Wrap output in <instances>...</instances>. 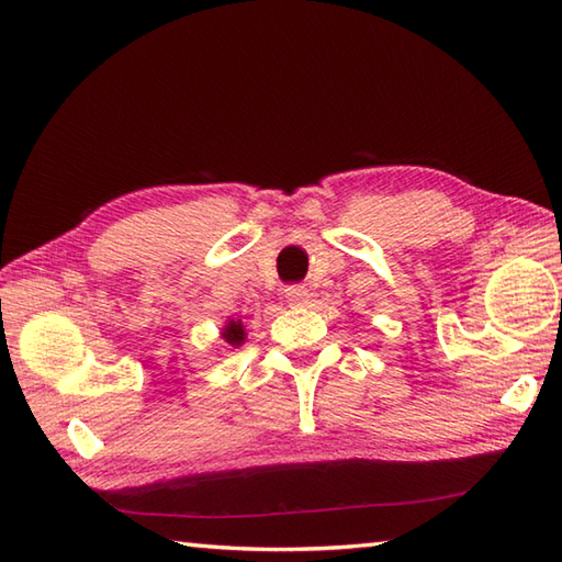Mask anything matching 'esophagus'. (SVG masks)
Returning a JSON list of instances; mask_svg holds the SVG:
<instances>
[{"label":"esophagus","instance_id":"obj_1","mask_svg":"<svg viewBox=\"0 0 562 562\" xmlns=\"http://www.w3.org/2000/svg\"><path fill=\"white\" fill-rule=\"evenodd\" d=\"M284 300H288L290 306H304L308 302V290L304 284H290V288L284 290Z\"/></svg>","mask_w":562,"mask_h":562}]
</instances>
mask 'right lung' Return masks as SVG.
Wrapping results in <instances>:
<instances>
[{"label": "right lung", "instance_id": "obj_1", "mask_svg": "<svg viewBox=\"0 0 562 562\" xmlns=\"http://www.w3.org/2000/svg\"><path fill=\"white\" fill-rule=\"evenodd\" d=\"M222 340L232 348H238V345L246 342V326L244 318H229L222 328Z\"/></svg>", "mask_w": 562, "mask_h": 562}]
</instances>
